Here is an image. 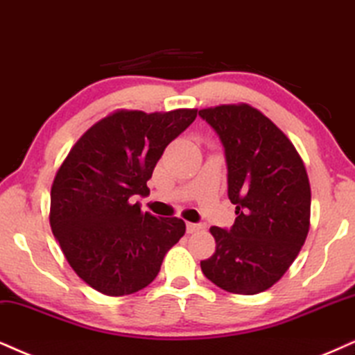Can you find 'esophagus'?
<instances>
[{
  "mask_svg": "<svg viewBox=\"0 0 355 355\" xmlns=\"http://www.w3.org/2000/svg\"><path fill=\"white\" fill-rule=\"evenodd\" d=\"M205 227L201 224H195V223H187V232L188 234H193V232H200L203 231Z\"/></svg>",
  "mask_w": 355,
  "mask_h": 355,
  "instance_id": "obj_1",
  "label": "esophagus"
}]
</instances>
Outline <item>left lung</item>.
<instances>
[{
    "label": "left lung",
    "mask_w": 355,
    "mask_h": 355,
    "mask_svg": "<svg viewBox=\"0 0 355 355\" xmlns=\"http://www.w3.org/2000/svg\"><path fill=\"white\" fill-rule=\"evenodd\" d=\"M200 116L224 146L227 196L237 214L230 231L209 227L216 250L201 260V270L230 293H260L285 275L306 241V168L284 131L250 105L206 107Z\"/></svg>",
    "instance_id": "left-lung-1"
}]
</instances>
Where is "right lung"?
<instances>
[{"label": "right lung", "instance_id": "add662e5", "mask_svg": "<svg viewBox=\"0 0 355 355\" xmlns=\"http://www.w3.org/2000/svg\"><path fill=\"white\" fill-rule=\"evenodd\" d=\"M198 110H116L75 142L51 190L49 221L67 262L85 284L125 297L152 284L167 250L185 234L180 218H155L132 203L165 147Z\"/></svg>", "mask_w": 355, "mask_h": 355}]
</instances>
